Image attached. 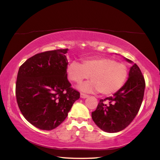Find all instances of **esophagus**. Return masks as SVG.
Here are the masks:
<instances>
[{
  "instance_id": "34e87169",
  "label": "esophagus",
  "mask_w": 160,
  "mask_h": 160,
  "mask_svg": "<svg viewBox=\"0 0 160 160\" xmlns=\"http://www.w3.org/2000/svg\"><path fill=\"white\" fill-rule=\"evenodd\" d=\"M80 96H81V97H82V98H87V97H89V95H87V94H84V93H81Z\"/></svg>"
}]
</instances>
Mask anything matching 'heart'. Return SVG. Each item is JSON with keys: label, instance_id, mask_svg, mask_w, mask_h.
<instances>
[{"label": "heart", "instance_id": "b5f03b06", "mask_svg": "<svg viewBox=\"0 0 160 160\" xmlns=\"http://www.w3.org/2000/svg\"><path fill=\"white\" fill-rule=\"evenodd\" d=\"M66 72L69 79L78 84L91 76L92 82L81 86V89L87 92L99 91L104 95L118 92L128 76L126 64L105 57L84 59L82 64L71 61L67 66Z\"/></svg>", "mask_w": 160, "mask_h": 160}]
</instances>
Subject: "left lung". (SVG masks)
I'll list each match as a JSON object with an SVG mask.
<instances>
[{"instance_id": "1", "label": "left lung", "mask_w": 160, "mask_h": 160, "mask_svg": "<svg viewBox=\"0 0 160 160\" xmlns=\"http://www.w3.org/2000/svg\"><path fill=\"white\" fill-rule=\"evenodd\" d=\"M145 84L142 71L134 63L123 87L112 97L100 99L97 109L92 112V120L97 126L108 133H116L128 126L139 111Z\"/></svg>"}]
</instances>
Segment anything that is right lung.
I'll list each match as a JSON object with an SVG mask.
<instances>
[{"instance_id":"1","label":"right lung","mask_w":160,"mask_h":160,"mask_svg":"<svg viewBox=\"0 0 160 160\" xmlns=\"http://www.w3.org/2000/svg\"><path fill=\"white\" fill-rule=\"evenodd\" d=\"M68 49L45 51L29 58L20 66L16 97L23 116L42 130L61 125L80 93L67 78Z\"/></svg>"}]
</instances>
